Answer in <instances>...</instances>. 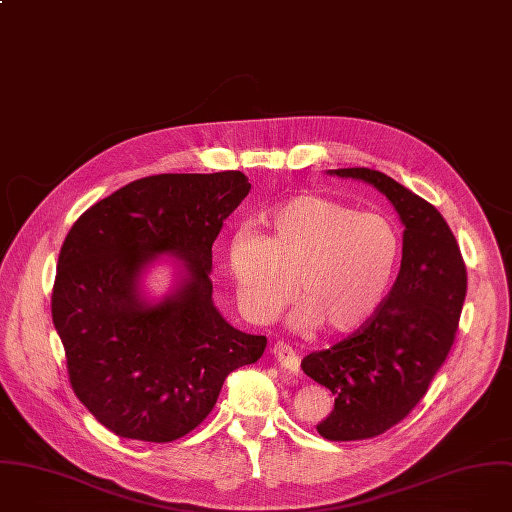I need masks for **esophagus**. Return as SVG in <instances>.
I'll list each match as a JSON object with an SVG mask.
<instances>
[{"label":"esophagus","mask_w":512,"mask_h":512,"mask_svg":"<svg viewBox=\"0 0 512 512\" xmlns=\"http://www.w3.org/2000/svg\"><path fill=\"white\" fill-rule=\"evenodd\" d=\"M271 354L281 364V368H285L289 372H299V356H297V352L291 346H287L283 342H277L271 348Z\"/></svg>","instance_id":"1"}]
</instances>
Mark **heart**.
<instances>
[{"mask_svg":"<svg viewBox=\"0 0 512 512\" xmlns=\"http://www.w3.org/2000/svg\"><path fill=\"white\" fill-rule=\"evenodd\" d=\"M263 225L265 237L241 229L229 241L235 293L249 321H275L295 283L303 297L289 325L301 333L323 323L352 331L380 309L402 257V235L390 217L301 195L269 211Z\"/></svg>","mask_w":512,"mask_h":512,"instance_id":"heart-1","label":"heart"}]
</instances>
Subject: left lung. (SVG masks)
<instances>
[{
	"mask_svg": "<svg viewBox=\"0 0 512 512\" xmlns=\"http://www.w3.org/2000/svg\"><path fill=\"white\" fill-rule=\"evenodd\" d=\"M327 175L378 189L402 225V263L380 309L350 337L303 358V372L335 404L317 432L335 442L384 434L424 398L444 364L466 297V267L444 217L422 197L372 168Z\"/></svg>",
	"mask_w": 512,
	"mask_h": 512,
	"instance_id": "8db88e82",
	"label": "left lung"
}]
</instances>
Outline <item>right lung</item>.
<instances>
[{
	"label": "right lung",
	"mask_w": 512,
	"mask_h": 512,
	"mask_svg": "<svg viewBox=\"0 0 512 512\" xmlns=\"http://www.w3.org/2000/svg\"><path fill=\"white\" fill-rule=\"evenodd\" d=\"M241 170L156 175L92 205L70 229L52 293L70 384L110 432L173 442L213 410L225 378L255 364L265 335L233 327L213 303V243L249 195ZM156 258L174 287L148 298Z\"/></svg>",
	"instance_id": "obj_1"
}]
</instances>
